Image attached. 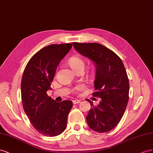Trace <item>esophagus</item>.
<instances>
[{
    "label": "esophagus",
    "mask_w": 153,
    "mask_h": 153,
    "mask_svg": "<svg viewBox=\"0 0 153 153\" xmlns=\"http://www.w3.org/2000/svg\"><path fill=\"white\" fill-rule=\"evenodd\" d=\"M73 102V104H79V103H80V101L79 100H77V99H76V100H74V101H72Z\"/></svg>",
    "instance_id": "esophagus-1"
}]
</instances>
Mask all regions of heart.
<instances>
[{"instance_id":"b5f03b06","label":"heart","mask_w":153,"mask_h":153,"mask_svg":"<svg viewBox=\"0 0 153 153\" xmlns=\"http://www.w3.org/2000/svg\"><path fill=\"white\" fill-rule=\"evenodd\" d=\"M68 64L74 71L81 68H84L85 62L79 56H72L68 59ZM82 86H79L77 88H81Z\"/></svg>"}]
</instances>
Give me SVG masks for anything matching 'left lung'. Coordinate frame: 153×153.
I'll list each match as a JSON object with an SVG mask.
<instances>
[{"mask_svg":"<svg viewBox=\"0 0 153 153\" xmlns=\"http://www.w3.org/2000/svg\"><path fill=\"white\" fill-rule=\"evenodd\" d=\"M76 50L94 62L96 74L94 97L101 98L86 116L89 127L98 133L108 132L119 124L129 100V84L123 62L114 52L98 43H76Z\"/></svg>","mask_w":153,"mask_h":153,"instance_id":"left-lung-1","label":"left lung"}]
</instances>
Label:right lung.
<instances>
[{"mask_svg": "<svg viewBox=\"0 0 153 153\" xmlns=\"http://www.w3.org/2000/svg\"><path fill=\"white\" fill-rule=\"evenodd\" d=\"M72 47V43H65L43 47L30 59L23 73L21 97L24 111L33 127L44 136H58L66 128L72 102H56L47 91L51 90L56 68Z\"/></svg>", "mask_w": 153, "mask_h": 153, "instance_id": "1", "label": "right lung"}]
</instances>
